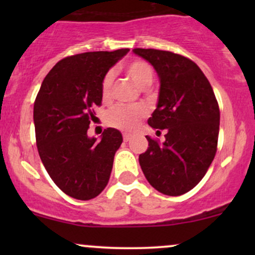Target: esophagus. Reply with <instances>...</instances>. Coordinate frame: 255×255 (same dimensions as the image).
Listing matches in <instances>:
<instances>
[{
    "instance_id": "esophagus-1",
    "label": "esophagus",
    "mask_w": 255,
    "mask_h": 255,
    "mask_svg": "<svg viewBox=\"0 0 255 255\" xmlns=\"http://www.w3.org/2000/svg\"><path fill=\"white\" fill-rule=\"evenodd\" d=\"M130 139H131L130 134H127V133L124 134V140H125V141H129Z\"/></svg>"
}]
</instances>
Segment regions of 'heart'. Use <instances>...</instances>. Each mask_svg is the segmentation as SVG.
<instances>
[{
    "instance_id": "1",
    "label": "heart",
    "mask_w": 255,
    "mask_h": 255,
    "mask_svg": "<svg viewBox=\"0 0 255 255\" xmlns=\"http://www.w3.org/2000/svg\"><path fill=\"white\" fill-rule=\"evenodd\" d=\"M128 77H129L133 83L136 85L139 89H146L152 84L153 80V72L150 64L144 62V61H133L128 63L126 67ZM114 83V73L109 72L105 74L102 81V96L104 99H108L111 95V89H113ZM146 115V110L142 107H120L114 108L109 111L107 115V122L111 127L119 128L122 130H133L140 124L141 119Z\"/></svg>"
}]
</instances>
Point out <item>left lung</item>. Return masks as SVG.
Returning a JSON list of instances; mask_svg holds the SVG:
<instances>
[{
  "instance_id": "obj_1",
  "label": "left lung",
  "mask_w": 255,
  "mask_h": 255,
  "mask_svg": "<svg viewBox=\"0 0 255 255\" xmlns=\"http://www.w3.org/2000/svg\"><path fill=\"white\" fill-rule=\"evenodd\" d=\"M151 63L159 78L156 110L147 124L165 129V141L146 136L139 156L146 180L170 197L184 194L205 176L217 151L219 108L201 69L189 58L156 49H133Z\"/></svg>"
}]
</instances>
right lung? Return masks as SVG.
<instances>
[{
    "mask_svg": "<svg viewBox=\"0 0 255 255\" xmlns=\"http://www.w3.org/2000/svg\"><path fill=\"white\" fill-rule=\"evenodd\" d=\"M129 49L93 51L61 60L43 80L33 107L39 157L63 193L78 200L101 194L109 182L121 131L87 135L93 108L102 103V81Z\"/></svg>",
    "mask_w": 255,
    "mask_h": 255,
    "instance_id": "right-lung-1",
    "label": "right lung"
}]
</instances>
